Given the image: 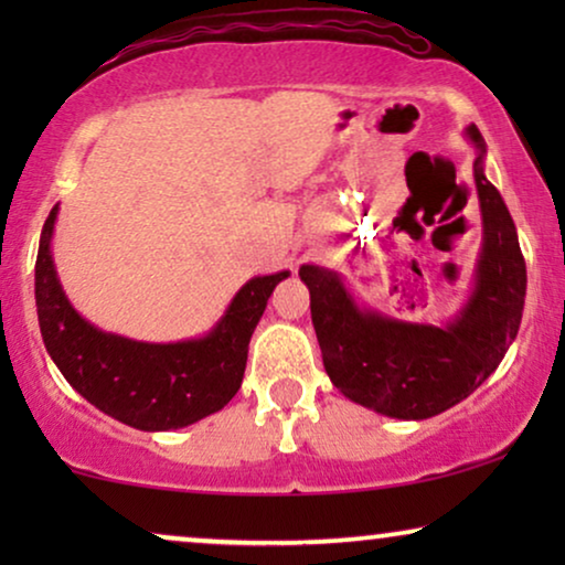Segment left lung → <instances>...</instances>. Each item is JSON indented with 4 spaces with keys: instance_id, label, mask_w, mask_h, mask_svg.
Here are the masks:
<instances>
[{
    "instance_id": "1",
    "label": "left lung",
    "mask_w": 565,
    "mask_h": 565,
    "mask_svg": "<svg viewBox=\"0 0 565 565\" xmlns=\"http://www.w3.org/2000/svg\"><path fill=\"white\" fill-rule=\"evenodd\" d=\"M473 180L481 205L483 244L473 290L443 327L401 321L358 300L334 269L303 265L311 319L331 383L354 404L391 419H429L468 398L504 360L520 331L527 269L520 238L499 190L486 180V141L476 126Z\"/></svg>"
}]
</instances>
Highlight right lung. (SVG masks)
Returning <instances> with one entry per match:
<instances>
[{"mask_svg": "<svg viewBox=\"0 0 565 565\" xmlns=\"http://www.w3.org/2000/svg\"><path fill=\"white\" fill-rule=\"evenodd\" d=\"M56 215L53 205L38 246L35 306L45 350L68 385L103 414L143 431L180 429L221 412L242 388L249 339L288 269L244 282L205 337L136 342L97 329L68 303L51 252Z\"/></svg>", "mask_w": 565, "mask_h": 565, "instance_id": "1", "label": "right lung"}]
</instances>
